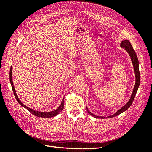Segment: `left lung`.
I'll return each instance as SVG.
<instances>
[{"mask_svg":"<svg viewBox=\"0 0 152 152\" xmlns=\"http://www.w3.org/2000/svg\"><path fill=\"white\" fill-rule=\"evenodd\" d=\"M121 47L122 48H124V49H126V51L129 54V56L131 57V61L133 65V67H134V73H135V75H136V83H135V86L134 87V89H133V91L132 93V94L131 96V98L128 101V102L126 103V104H125L122 107L120 110H118V111L115 113L113 115H110L109 117H107L108 118H112L113 117H116L117 115H118L119 114L122 113V112H124V111H126L130 107V106L132 104L133 101H134V99L136 96L137 91L138 89V87L140 86V73L139 71V61H138V59H137V55L134 51V49H133L132 45L131 44L130 42L127 40H123L121 42ZM87 108V111L91 115L93 116L95 118H105L107 117H100V116H96L95 115L92 113L91 112H89V110Z\"/></svg>","mask_w":152,"mask_h":152,"instance_id":"left-lung-1","label":"left lung"}]
</instances>
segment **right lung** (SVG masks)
<instances>
[{"label":"right lung","mask_w":152,"mask_h":152,"mask_svg":"<svg viewBox=\"0 0 152 152\" xmlns=\"http://www.w3.org/2000/svg\"><path fill=\"white\" fill-rule=\"evenodd\" d=\"M12 67L11 66V68H10V82H11V86H12V91H13L14 94H15V98H16V100L18 101V102L23 107H24L26 109L28 110L29 112H30V113H31L32 114L34 115H35L37 117H44V118H49V117H54V116H56L57 115H58L59 113H60L62 111L63 108H64V103H65V97L63 98L62 102H61L60 106H59V107L57 109L54 110V111L49 112H42L35 111V110H34L33 109H31V108H30L28 107H27L26 106H25L24 104H23L21 102V101L19 99V98H18V96H17V94L16 93V91H15V87H14V84L12 83Z\"/></svg>","instance_id":"right-lung-1"}]
</instances>
